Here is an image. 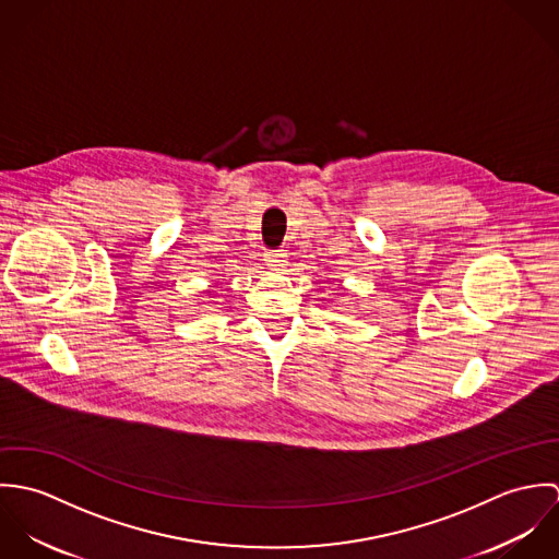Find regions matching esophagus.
I'll list each match as a JSON object with an SVG mask.
<instances>
[{"instance_id":"1","label":"esophagus","mask_w":559,"mask_h":559,"mask_svg":"<svg viewBox=\"0 0 559 559\" xmlns=\"http://www.w3.org/2000/svg\"><path fill=\"white\" fill-rule=\"evenodd\" d=\"M264 260H266V264L271 266V269H284L286 266V262H288V253L284 251V249H273V251H266V255H264Z\"/></svg>"}]
</instances>
